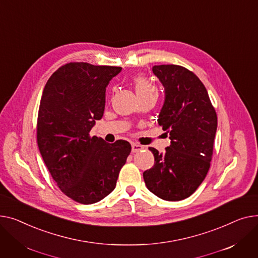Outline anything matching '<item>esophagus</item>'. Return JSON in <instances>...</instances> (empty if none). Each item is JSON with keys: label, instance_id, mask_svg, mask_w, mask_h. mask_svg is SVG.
I'll return each mask as SVG.
<instances>
[{"label": "esophagus", "instance_id": "1", "mask_svg": "<svg viewBox=\"0 0 258 258\" xmlns=\"http://www.w3.org/2000/svg\"><path fill=\"white\" fill-rule=\"evenodd\" d=\"M131 148H132V152H133V153H136V152H139V151L145 149L144 146L139 145V144H132V145H131Z\"/></svg>", "mask_w": 258, "mask_h": 258}]
</instances>
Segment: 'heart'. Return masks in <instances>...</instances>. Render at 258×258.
I'll list each match as a JSON object with an SVG mask.
<instances>
[{
    "instance_id": "b5f03b06",
    "label": "heart",
    "mask_w": 258,
    "mask_h": 258,
    "mask_svg": "<svg viewBox=\"0 0 258 258\" xmlns=\"http://www.w3.org/2000/svg\"><path fill=\"white\" fill-rule=\"evenodd\" d=\"M134 85L136 94H138L140 99L148 96L157 95V87L145 77L139 76V77L134 78Z\"/></svg>"
}]
</instances>
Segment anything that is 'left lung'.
<instances>
[{
	"instance_id": "1",
	"label": "left lung",
	"mask_w": 258,
	"mask_h": 258,
	"mask_svg": "<svg viewBox=\"0 0 258 258\" xmlns=\"http://www.w3.org/2000/svg\"><path fill=\"white\" fill-rule=\"evenodd\" d=\"M152 70L165 88L158 125L170 134L171 145L163 154L149 148L155 163L143 176L148 189L159 198L180 201L192 195L207 175L217 112L204 84L191 71L176 64Z\"/></svg>"
}]
</instances>
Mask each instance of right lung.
<instances>
[{
    "mask_svg": "<svg viewBox=\"0 0 258 258\" xmlns=\"http://www.w3.org/2000/svg\"><path fill=\"white\" fill-rule=\"evenodd\" d=\"M120 70L70 62L54 72L43 88L38 149L60 190L81 204L99 202L114 189L131 152L126 141L108 144L89 133L103 116L106 86Z\"/></svg>",
    "mask_w": 258,
    "mask_h": 258,
    "instance_id": "add662e5",
    "label": "right lung"
}]
</instances>
